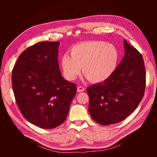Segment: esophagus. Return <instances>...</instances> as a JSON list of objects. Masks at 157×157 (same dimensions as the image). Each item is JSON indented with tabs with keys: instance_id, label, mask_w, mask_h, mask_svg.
Segmentation results:
<instances>
[{
	"instance_id": "1",
	"label": "esophagus",
	"mask_w": 157,
	"mask_h": 157,
	"mask_svg": "<svg viewBox=\"0 0 157 157\" xmlns=\"http://www.w3.org/2000/svg\"><path fill=\"white\" fill-rule=\"evenodd\" d=\"M85 90V88L84 87H82V86H78V88H77V91L78 92H84Z\"/></svg>"
}]
</instances>
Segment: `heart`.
I'll return each instance as SVG.
<instances>
[{
  "label": "heart",
  "instance_id": "heart-1",
  "mask_svg": "<svg viewBox=\"0 0 157 157\" xmlns=\"http://www.w3.org/2000/svg\"><path fill=\"white\" fill-rule=\"evenodd\" d=\"M70 55L61 56L63 74L67 80H73L79 68L87 79L93 83L109 79L117 67L119 53L115 45L104 41H90L73 46Z\"/></svg>",
  "mask_w": 157,
  "mask_h": 157
}]
</instances>
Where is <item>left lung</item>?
<instances>
[{
    "label": "left lung",
    "instance_id": "8db88e82",
    "mask_svg": "<svg viewBox=\"0 0 157 157\" xmlns=\"http://www.w3.org/2000/svg\"><path fill=\"white\" fill-rule=\"evenodd\" d=\"M125 55L115 71L106 80L87 88L88 111L102 125L119 123L138 107L146 88V70L142 55L123 42Z\"/></svg>",
    "mask_w": 157,
    "mask_h": 157
}]
</instances>
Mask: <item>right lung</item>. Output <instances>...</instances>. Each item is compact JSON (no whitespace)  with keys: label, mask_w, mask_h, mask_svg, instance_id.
<instances>
[{"label":"right lung","mask_w":157,"mask_h":157,"mask_svg":"<svg viewBox=\"0 0 157 157\" xmlns=\"http://www.w3.org/2000/svg\"><path fill=\"white\" fill-rule=\"evenodd\" d=\"M59 42H40L19 55L12 71L18 108L28 121L44 129L60 125L67 117L76 84L63 78Z\"/></svg>","instance_id":"obj_1"}]
</instances>
